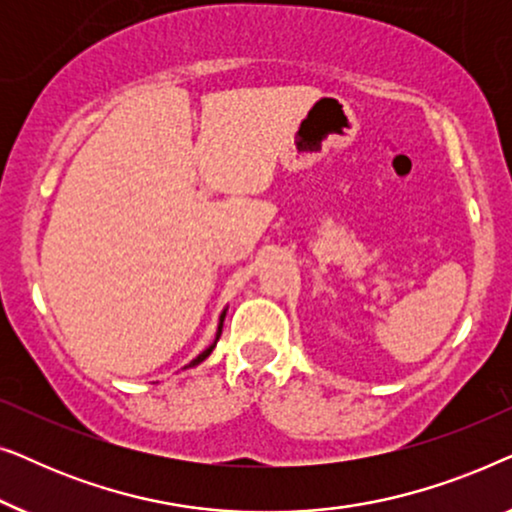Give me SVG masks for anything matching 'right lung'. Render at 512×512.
<instances>
[{"label": "right lung", "mask_w": 512, "mask_h": 512, "mask_svg": "<svg viewBox=\"0 0 512 512\" xmlns=\"http://www.w3.org/2000/svg\"><path fill=\"white\" fill-rule=\"evenodd\" d=\"M223 319H226V310H223V312H221V317H219V328H216V338H214V342H212V345H209V347L205 349V352H200L198 356H195V359H193L191 363H188V366H186V368H193V366H198V363H202V361H205V359H207V356H209V354H212V349L216 347V342H219V338H221V328H223Z\"/></svg>", "instance_id": "1"}]
</instances>
